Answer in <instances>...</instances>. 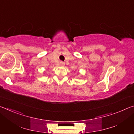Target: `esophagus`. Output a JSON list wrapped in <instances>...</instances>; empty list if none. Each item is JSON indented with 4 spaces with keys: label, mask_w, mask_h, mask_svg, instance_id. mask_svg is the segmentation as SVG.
I'll return each mask as SVG.
<instances>
[{
    "label": "esophagus",
    "mask_w": 134,
    "mask_h": 134,
    "mask_svg": "<svg viewBox=\"0 0 134 134\" xmlns=\"http://www.w3.org/2000/svg\"><path fill=\"white\" fill-rule=\"evenodd\" d=\"M60 65H62V66H64V65H65V63H64V62H60Z\"/></svg>",
    "instance_id": "34e87169"
}]
</instances>
